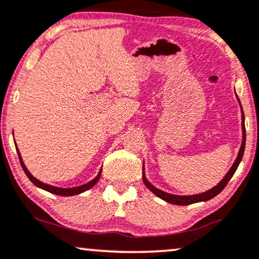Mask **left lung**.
Masks as SVG:
<instances>
[{"label": "left lung", "instance_id": "1", "mask_svg": "<svg viewBox=\"0 0 259 259\" xmlns=\"http://www.w3.org/2000/svg\"><path fill=\"white\" fill-rule=\"evenodd\" d=\"M236 98H238V95H236ZM239 104H240V100L238 99ZM241 106V104H240ZM241 114H242V123H241V129H242V142H241V147L239 149V153H238V157H236V159L234 161V164L232 165V167H230L228 172L226 174V176L223 177V180L221 181L217 186H214L213 188L208 189V191L204 192V193H200V194H194V195H175V194H170V193H166V192H163L160 191V189L155 188V187L152 185L149 181L146 179V175H145V166L142 167V180H143V183H145L146 187L151 191L153 194L157 195L158 198L163 199V200L170 202V204H174V205H191V204H194V202H200V201H207L210 200V199H212L216 197L217 194H220L221 192L223 191L224 187L227 186V183L229 182V180L232 179L233 175H234V172L238 169L240 161L242 159V155H244V151H245V143H246V133H245V117H244V112H242V107H241Z\"/></svg>", "mask_w": 259, "mask_h": 259}]
</instances>
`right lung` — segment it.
<instances>
[{"mask_svg":"<svg viewBox=\"0 0 259 259\" xmlns=\"http://www.w3.org/2000/svg\"><path fill=\"white\" fill-rule=\"evenodd\" d=\"M17 151H18V155H19V160H20L21 167H23V170L25 171V174H26V176L29 177V180L31 181V182H32L36 187H38V188L45 189V191L49 192V193H53V194L62 195V197H71V195L80 194V193L88 191V189L92 188V187L94 186L96 182H98L99 179H100V176H101V170H100L99 174H98V176H96L94 180H92V181H90V182L85 183V185H82V186H78V187H73V188H59V187L47 185V183L40 182V181L37 180L36 177H33L32 175H31L30 171L26 169V166H25V164H24V161H23V158H21V155H20L19 149L17 148Z\"/></svg>","mask_w":259,"mask_h":259,"instance_id":"right-lung-1","label":"right lung"}]
</instances>
